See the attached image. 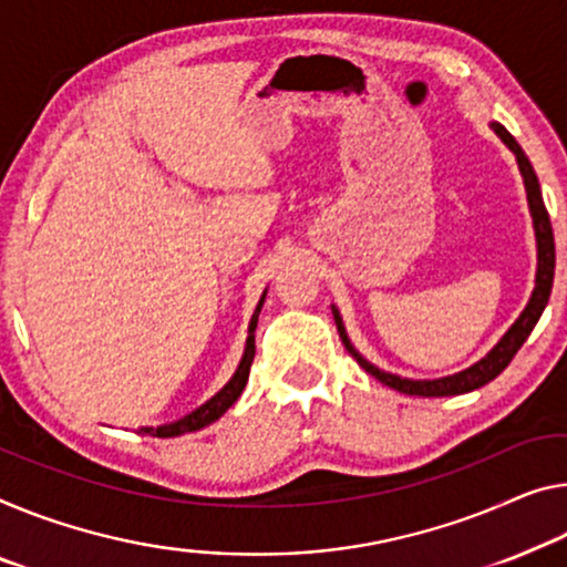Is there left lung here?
Wrapping results in <instances>:
<instances>
[{"mask_svg": "<svg viewBox=\"0 0 567 567\" xmlns=\"http://www.w3.org/2000/svg\"><path fill=\"white\" fill-rule=\"evenodd\" d=\"M489 126L494 128V134L509 146L512 154L517 156L522 179H525L527 205H529V215H533L535 240H537V274H535L533 296H529L527 307H525V311L519 313V319L507 329V334H504L499 342L492 347L489 354L482 357V360L472 364V368H466L464 372L449 374V378H439V380H408V378H398V374H393V372L374 368L372 362L364 360V357L354 350L350 337H347V332H344L342 317H339V311L332 307L339 337H342L347 352H350L354 360L360 362V368L364 372H370L372 378H378L382 382V385L393 388V390H398V393L417 395V398H446V395L472 393V390L486 385V382H492L496 374H499L512 362V357L517 354L519 347L525 344V339L535 329L537 319L543 317V311L547 307V299H550L553 276H555V238H553L550 215H547L545 203H543V193H539L537 174L533 169V164H529V159L525 156V152H522V146L515 142V136H512L502 124H496V121H492Z\"/></svg>", "mask_w": 567, "mask_h": 567, "instance_id": "obj_1", "label": "left lung"}]
</instances>
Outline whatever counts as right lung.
Masks as SVG:
<instances>
[{
  "label": "right lung",
  "mask_w": 567,
  "mask_h": 567,
  "mask_svg": "<svg viewBox=\"0 0 567 567\" xmlns=\"http://www.w3.org/2000/svg\"><path fill=\"white\" fill-rule=\"evenodd\" d=\"M264 299H266V291L260 296L258 307L254 311V317H250V324H248V339H246V352H243V360L238 364V370H235L233 378L228 380V385H225L220 393H215L210 400H207L205 405H199L197 411H193L185 417H179V421L167 423V425H159V429H142V433H152L156 439H174V435H182V433H193L205 429V425H210L213 421H217L228 408L235 403V400L240 398L243 388H246L248 382V374H250V364H254V357H256V324H258V313L260 307H264Z\"/></svg>",
  "instance_id": "1"
}]
</instances>
